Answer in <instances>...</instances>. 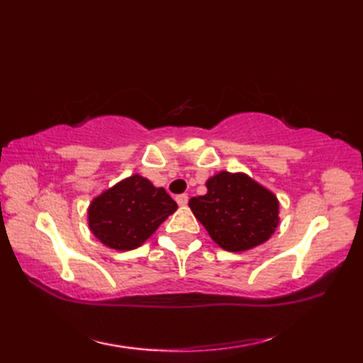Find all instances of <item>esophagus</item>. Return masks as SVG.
<instances>
[{"label":"esophagus","instance_id":"obj_1","mask_svg":"<svg viewBox=\"0 0 363 363\" xmlns=\"http://www.w3.org/2000/svg\"><path fill=\"white\" fill-rule=\"evenodd\" d=\"M176 203L179 204V206H187V203H189V196H187L186 194L177 195V196H176Z\"/></svg>","mask_w":363,"mask_h":363}]
</instances>
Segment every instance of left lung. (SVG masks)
Instances as JSON below:
<instances>
[{
    "label": "left lung",
    "instance_id": "obj_1",
    "mask_svg": "<svg viewBox=\"0 0 363 363\" xmlns=\"http://www.w3.org/2000/svg\"><path fill=\"white\" fill-rule=\"evenodd\" d=\"M207 194L189 206L212 240L229 252L265 243L279 225V201L245 173L220 172L206 182Z\"/></svg>",
    "mask_w": 363,
    "mask_h": 363
}]
</instances>
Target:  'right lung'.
I'll list each match as a JSON object with an SVG mask.
<instances>
[{
    "mask_svg": "<svg viewBox=\"0 0 363 363\" xmlns=\"http://www.w3.org/2000/svg\"><path fill=\"white\" fill-rule=\"evenodd\" d=\"M176 209L164 187L133 174L91 199L87 221L91 234L107 248L130 251L148 240Z\"/></svg>",
    "mask_w": 363,
    "mask_h": 363,
    "instance_id": "right-lung-1",
    "label": "right lung"
}]
</instances>
